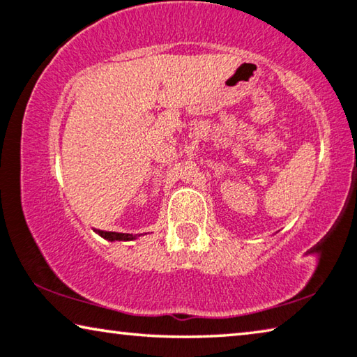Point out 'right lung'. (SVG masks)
I'll list each match as a JSON object with an SVG mask.
<instances>
[{
	"mask_svg": "<svg viewBox=\"0 0 357 357\" xmlns=\"http://www.w3.org/2000/svg\"><path fill=\"white\" fill-rule=\"evenodd\" d=\"M98 236H102L103 239L109 241V243H114V241H134L142 234H130V233H116V231H100V229H96ZM146 234V233H145Z\"/></svg>",
	"mask_w": 357,
	"mask_h": 357,
	"instance_id": "obj_1",
	"label": "right lung"
}]
</instances>
